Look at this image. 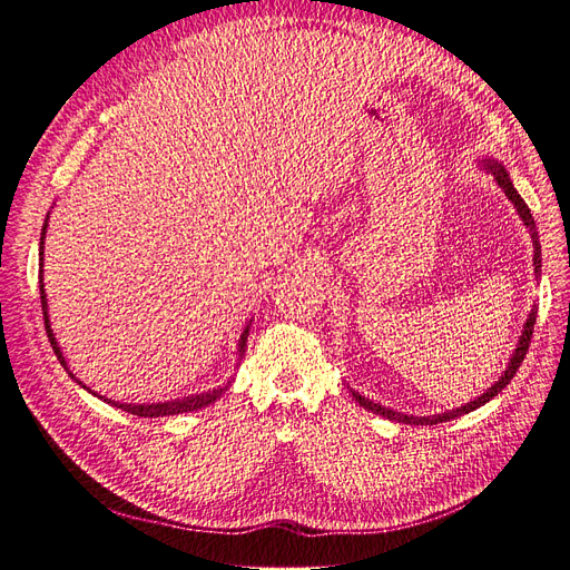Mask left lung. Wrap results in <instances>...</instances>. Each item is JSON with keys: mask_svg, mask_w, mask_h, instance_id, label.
<instances>
[{"mask_svg": "<svg viewBox=\"0 0 570 570\" xmlns=\"http://www.w3.org/2000/svg\"><path fill=\"white\" fill-rule=\"evenodd\" d=\"M485 166H488V170L490 174L497 178V183L502 185V189L507 193V197L513 202V206H515V212L521 214V218H523V223L525 226L530 228V237H532V247H534V256H532V262H534V273L540 275V268H542V249H540V237H538V230H534V220H532V214H530V209H528V204L523 202V197L515 193V187L511 185V180H509V174H507V168L502 166V164H497V161H485ZM534 316H538V306L532 308L530 312V318L525 321V327H523V335H521V340H519V347H515V354L511 356V364H509V368L504 371V375L499 377V383H494L485 394L482 396H478L475 402H471V404H465V406H461V409H456V411H450V413H440V416H433V419H416V416H404V413H396V411H392V409H385V406H381V404H373V402H368L366 396H361L358 392H352L354 394V400L364 406V409H368V411H373V413H381V416H385V419H390V421H400V423H411V425H433V423H444V421H452V419H456V416H463V413H469V411H473V409H478V406H482L485 402H490L494 394H499L502 392L509 383H511V377L515 375V371H519V366L523 364V358H525V354H528V347H530V337H532V327H534Z\"/></svg>", "mask_w": 570, "mask_h": 570, "instance_id": "obj_1", "label": "left lung"}]
</instances>
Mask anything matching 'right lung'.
Wrapping results in <instances>:
<instances>
[{
    "label": "right lung",
    "mask_w": 570,
    "mask_h": 570,
    "mask_svg": "<svg viewBox=\"0 0 570 570\" xmlns=\"http://www.w3.org/2000/svg\"><path fill=\"white\" fill-rule=\"evenodd\" d=\"M45 228L47 223L42 226V237H40V302H42V316H45V331H47V337L51 342V350H55V354L59 356L61 366L68 371L66 361L61 356V350L59 344L55 340V335H51V327H49V321H47V299H45V285H42V245H45ZM247 335H249V325L245 327L243 337H239V356H245V350H247ZM68 375L76 377L71 371H68ZM85 387V385H82ZM223 387L220 390H212V392H204V394H193V396H183V400H176V402H164V404H116V402H109L118 409H124L128 413H132V416H145V419H159V416H174V413H185V411H197L202 406H209L212 402H216L220 396Z\"/></svg>",
    "instance_id": "obj_1"
}]
</instances>
